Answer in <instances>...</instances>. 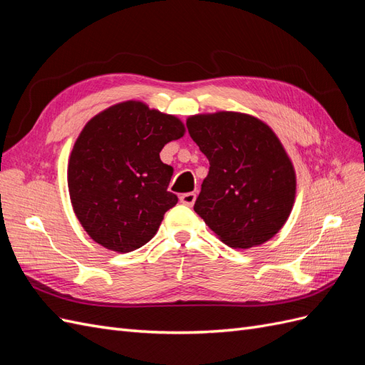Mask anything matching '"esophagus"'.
Masks as SVG:
<instances>
[{
    "label": "esophagus",
    "instance_id": "obj_1",
    "mask_svg": "<svg viewBox=\"0 0 365 365\" xmlns=\"http://www.w3.org/2000/svg\"><path fill=\"white\" fill-rule=\"evenodd\" d=\"M180 201H181L184 205H189V207H192V205L195 204V201H196V193H193V192H190V193H184V195H181V196H180Z\"/></svg>",
    "mask_w": 365,
    "mask_h": 365
}]
</instances>
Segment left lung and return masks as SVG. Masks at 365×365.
<instances>
[{"mask_svg": "<svg viewBox=\"0 0 365 365\" xmlns=\"http://www.w3.org/2000/svg\"><path fill=\"white\" fill-rule=\"evenodd\" d=\"M187 129L210 163L195 212L231 248L257 247L277 235L289 217L297 184L272 129L228 111L189 117Z\"/></svg>", "mask_w": 365, "mask_h": 365, "instance_id": "1", "label": "left lung"}]
</instances>
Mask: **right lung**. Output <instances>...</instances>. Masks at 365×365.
Segmentation results:
<instances>
[{
    "mask_svg": "<svg viewBox=\"0 0 365 365\" xmlns=\"http://www.w3.org/2000/svg\"><path fill=\"white\" fill-rule=\"evenodd\" d=\"M173 115L141 102H123L93 117L76 140L68 164L73 210L90 237L117 252L134 251L155 236L178 197L160 152L184 135Z\"/></svg>",
    "mask_w": 365,
    "mask_h": 365,
    "instance_id": "1",
    "label": "right lung"
}]
</instances>
